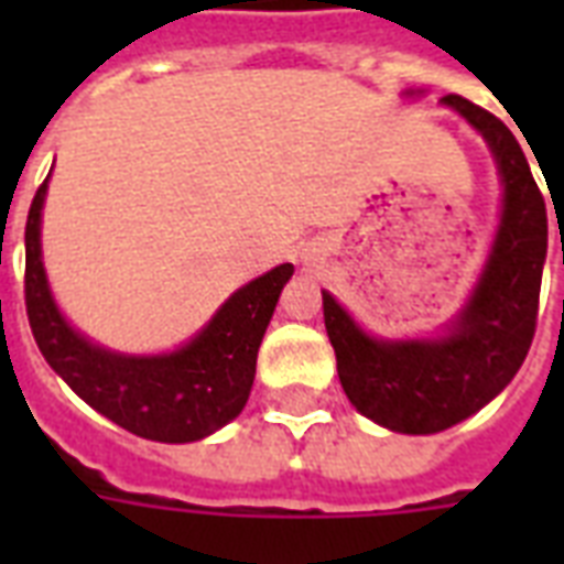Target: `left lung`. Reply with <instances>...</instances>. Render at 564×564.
<instances>
[{"mask_svg":"<svg viewBox=\"0 0 564 564\" xmlns=\"http://www.w3.org/2000/svg\"><path fill=\"white\" fill-rule=\"evenodd\" d=\"M412 96V93H410ZM442 105L489 143L503 184L491 254L471 299L436 339H375L322 292L325 327L348 401L380 427L427 436L482 410L518 375L539 318L547 257V210L521 145L495 113L463 96Z\"/></svg>","mask_w":564,"mask_h":564,"instance_id":"left-lung-1","label":"left lung"}]
</instances>
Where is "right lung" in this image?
Instances as JSON below:
<instances>
[{
	"label": "right lung",
	"instance_id": "obj_1",
	"mask_svg": "<svg viewBox=\"0 0 564 564\" xmlns=\"http://www.w3.org/2000/svg\"><path fill=\"white\" fill-rule=\"evenodd\" d=\"M40 184L25 221V313L40 354L82 401L152 442H198L242 412L254 383L257 351L292 278V263L274 265L230 295L216 316L178 351L128 357L84 339L69 327L48 292L40 260Z\"/></svg>",
	"mask_w": 564,
	"mask_h": 564
}]
</instances>
